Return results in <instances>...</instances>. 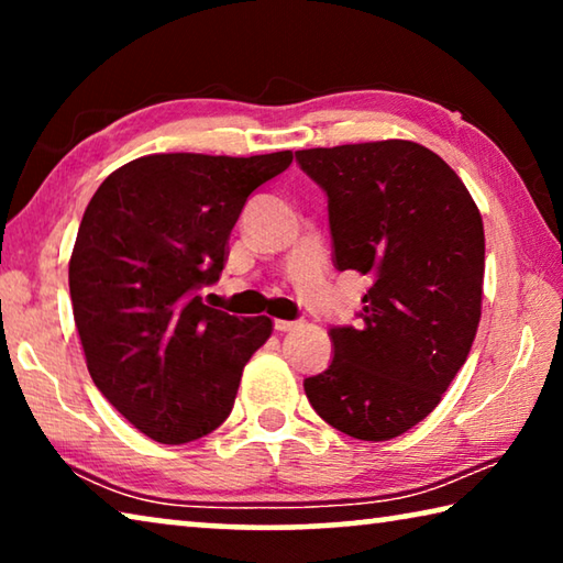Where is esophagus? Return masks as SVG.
<instances>
[{"mask_svg":"<svg viewBox=\"0 0 563 563\" xmlns=\"http://www.w3.org/2000/svg\"><path fill=\"white\" fill-rule=\"evenodd\" d=\"M302 325L300 320H275V330L278 332H290V330H298Z\"/></svg>","mask_w":563,"mask_h":563,"instance_id":"34e87169","label":"esophagus"}]
</instances>
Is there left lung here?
<instances>
[{
    "label": "left lung",
    "mask_w": 563,
    "mask_h": 563,
    "mask_svg": "<svg viewBox=\"0 0 563 563\" xmlns=\"http://www.w3.org/2000/svg\"><path fill=\"white\" fill-rule=\"evenodd\" d=\"M328 194L338 271L369 275L360 325L305 395L330 427L385 442L440 405L482 318L484 225L462 178L415 141L295 151Z\"/></svg>",
    "instance_id": "obj_1"
}]
</instances>
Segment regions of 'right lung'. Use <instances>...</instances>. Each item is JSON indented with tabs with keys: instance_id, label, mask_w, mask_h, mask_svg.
<instances>
[{
	"instance_id": "right-lung-1",
	"label": "right lung",
	"mask_w": 563,
	"mask_h": 563,
	"mask_svg": "<svg viewBox=\"0 0 563 563\" xmlns=\"http://www.w3.org/2000/svg\"><path fill=\"white\" fill-rule=\"evenodd\" d=\"M292 164L151 154L113 170L84 211L69 261L74 322L93 385L161 444L211 434L273 320L208 308L247 196Z\"/></svg>"
}]
</instances>
